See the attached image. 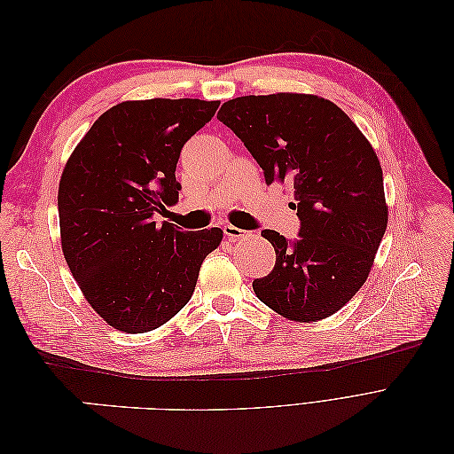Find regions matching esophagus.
Segmentation results:
<instances>
[{"mask_svg":"<svg viewBox=\"0 0 454 454\" xmlns=\"http://www.w3.org/2000/svg\"><path fill=\"white\" fill-rule=\"evenodd\" d=\"M223 232H225V237H227L229 240H232V242L239 240V239H244L246 235H248V232L239 229V227H235V225H223Z\"/></svg>","mask_w":454,"mask_h":454,"instance_id":"34e87169","label":"esophagus"}]
</instances>
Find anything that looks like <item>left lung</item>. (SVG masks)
I'll list each match as a JSON object with an SVG mask.
<instances>
[{"label":"left lung","instance_id":"8db88e82","mask_svg":"<svg viewBox=\"0 0 454 454\" xmlns=\"http://www.w3.org/2000/svg\"><path fill=\"white\" fill-rule=\"evenodd\" d=\"M217 119L244 142L267 185H294L299 239L261 231L277 263L254 280L255 295L295 322L335 314L364 286L387 231L373 147L340 107L312 94L240 96Z\"/></svg>","mask_w":454,"mask_h":454}]
</instances>
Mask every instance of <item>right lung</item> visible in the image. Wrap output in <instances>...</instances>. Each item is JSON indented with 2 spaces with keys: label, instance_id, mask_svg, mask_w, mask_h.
Listing matches in <instances>:
<instances>
[{
  "label": "right lung",
  "instance_id": "obj_1",
  "mask_svg": "<svg viewBox=\"0 0 454 454\" xmlns=\"http://www.w3.org/2000/svg\"><path fill=\"white\" fill-rule=\"evenodd\" d=\"M219 102H122L98 117L66 162L59 187L66 263L89 305L119 332L167 324L195 292L204 257L223 239L212 227L153 222L180 199L176 164Z\"/></svg>",
  "mask_w": 454,
  "mask_h": 454
}]
</instances>
